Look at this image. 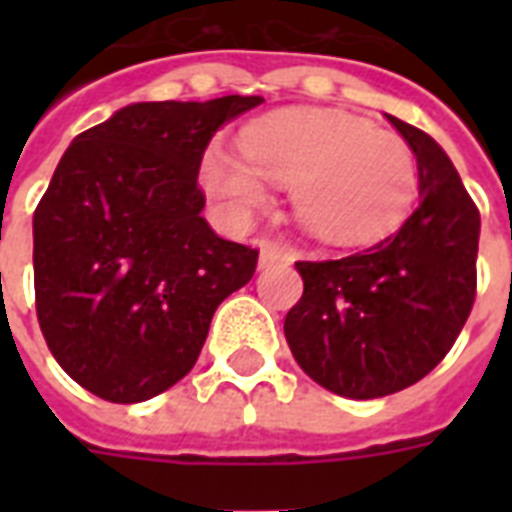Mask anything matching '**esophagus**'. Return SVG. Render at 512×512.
<instances>
[{
  "label": "esophagus",
  "mask_w": 512,
  "mask_h": 512,
  "mask_svg": "<svg viewBox=\"0 0 512 512\" xmlns=\"http://www.w3.org/2000/svg\"><path fill=\"white\" fill-rule=\"evenodd\" d=\"M289 260H292V255L284 244H263L260 247V268H271V265L289 263Z\"/></svg>",
  "instance_id": "34e87169"
}]
</instances>
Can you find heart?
<instances>
[{
	"instance_id": "1",
	"label": "heart",
	"mask_w": 512,
	"mask_h": 512,
	"mask_svg": "<svg viewBox=\"0 0 512 512\" xmlns=\"http://www.w3.org/2000/svg\"><path fill=\"white\" fill-rule=\"evenodd\" d=\"M199 180L233 223L268 204V183L292 185L297 217L329 241L361 244L401 220L414 159L388 127L329 108H279L249 122L241 151L215 143Z\"/></svg>"
}]
</instances>
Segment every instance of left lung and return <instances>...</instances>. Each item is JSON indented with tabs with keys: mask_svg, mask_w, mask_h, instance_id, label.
Segmentation results:
<instances>
[{
	"mask_svg": "<svg viewBox=\"0 0 512 512\" xmlns=\"http://www.w3.org/2000/svg\"><path fill=\"white\" fill-rule=\"evenodd\" d=\"M388 119L417 156V207L364 252L295 263L305 289L284 319L300 369L356 401L398 393L436 369L476 300V204L428 132Z\"/></svg>",
	"mask_w": 512,
	"mask_h": 512,
	"instance_id": "left-lung-1",
	"label": "left lung"
}]
</instances>
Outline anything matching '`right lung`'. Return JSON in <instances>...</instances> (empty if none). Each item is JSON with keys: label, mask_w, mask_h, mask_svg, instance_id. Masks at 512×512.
<instances>
[{"label": "right lung", "mask_w": 512, "mask_h": 512, "mask_svg": "<svg viewBox=\"0 0 512 512\" xmlns=\"http://www.w3.org/2000/svg\"><path fill=\"white\" fill-rule=\"evenodd\" d=\"M257 95L151 100L71 140L34 212L36 316L63 372L140 404L191 372L257 249L220 239L196 185L220 124Z\"/></svg>", "instance_id": "right-lung-1"}]
</instances>
